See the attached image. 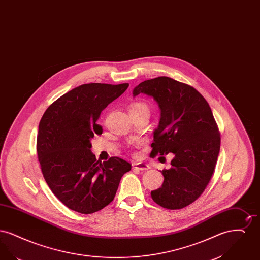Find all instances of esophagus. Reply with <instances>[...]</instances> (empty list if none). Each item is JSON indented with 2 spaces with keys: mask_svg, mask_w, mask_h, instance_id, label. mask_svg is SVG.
Segmentation results:
<instances>
[{
  "mask_svg": "<svg viewBox=\"0 0 260 260\" xmlns=\"http://www.w3.org/2000/svg\"><path fill=\"white\" fill-rule=\"evenodd\" d=\"M133 166H134V168H136L139 171H146V170L150 169V166L146 162H136V164H134Z\"/></svg>",
  "mask_w": 260,
  "mask_h": 260,
  "instance_id": "1",
  "label": "esophagus"
}]
</instances>
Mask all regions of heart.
Wrapping results in <instances>:
<instances>
[{"instance_id": "b5f03b06", "label": "heart", "mask_w": 260, "mask_h": 260, "mask_svg": "<svg viewBox=\"0 0 260 260\" xmlns=\"http://www.w3.org/2000/svg\"><path fill=\"white\" fill-rule=\"evenodd\" d=\"M129 114H134V113H145L149 115L150 113V107L146 102L143 101H136L131 103L129 108H128Z\"/></svg>"}]
</instances>
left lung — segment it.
<instances>
[{"label":"left lung","instance_id":"obj_1","mask_svg":"<svg viewBox=\"0 0 260 260\" xmlns=\"http://www.w3.org/2000/svg\"><path fill=\"white\" fill-rule=\"evenodd\" d=\"M145 93L158 102L161 119L151 154L173 153L171 169L162 170L161 188L151 192L165 209H183L203 194L214 173L220 133L209 103L194 87L169 77L140 83L134 95Z\"/></svg>","mask_w":260,"mask_h":260}]
</instances>
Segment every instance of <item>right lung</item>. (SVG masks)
<instances>
[{
    "label": "right lung",
    "instance_id": "right-lung-1",
    "mask_svg": "<svg viewBox=\"0 0 260 260\" xmlns=\"http://www.w3.org/2000/svg\"><path fill=\"white\" fill-rule=\"evenodd\" d=\"M128 84L91 83L75 87L44 113L37 136L38 159L47 184L70 210L89 214L109 205L132 165L118 157L96 160L90 139L101 135V112Z\"/></svg>",
    "mask_w": 260,
    "mask_h": 260
}]
</instances>
